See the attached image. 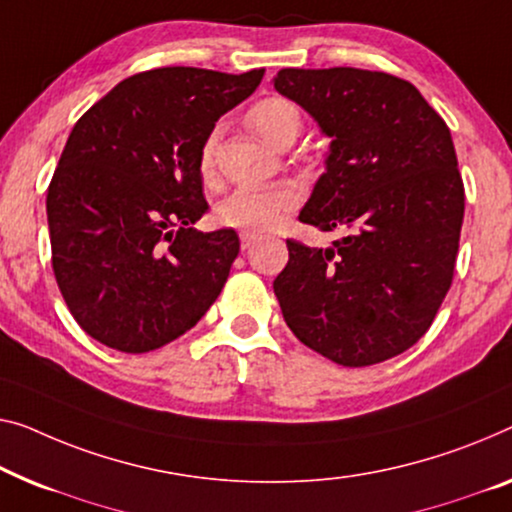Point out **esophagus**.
<instances>
[{"instance_id": "1", "label": "esophagus", "mask_w": 512, "mask_h": 512, "mask_svg": "<svg viewBox=\"0 0 512 512\" xmlns=\"http://www.w3.org/2000/svg\"><path fill=\"white\" fill-rule=\"evenodd\" d=\"M239 236H241V248L243 250H248L259 239V234H253V232H241Z\"/></svg>"}]
</instances>
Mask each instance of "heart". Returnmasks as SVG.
<instances>
[{
	"mask_svg": "<svg viewBox=\"0 0 512 512\" xmlns=\"http://www.w3.org/2000/svg\"><path fill=\"white\" fill-rule=\"evenodd\" d=\"M248 124L269 142L271 147L287 135H299L303 117L299 105L282 96H269L257 101L248 110ZM216 158V133H211L200 151V174L213 177ZM301 204V190L294 183H273V186H248L234 190L218 207V220L225 227L239 232H269L287 220L289 213Z\"/></svg>",
	"mask_w": 512,
	"mask_h": 512,
	"instance_id": "heart-1",
	"label": "heart"
}]
</instances>
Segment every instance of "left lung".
<instances>
[{"label": "left lung", "instance_id": "8db88e82", "mask_svg": "<svg viewBox=\"0 0 512 512\" xmlns=\"http://www.w3.org/2000/svg\"><path fill=\"white\" fill-rule=\"evenodd\" d=\"M273 87L331 137L326 172L299 213L331 248L287 239L273 280L305 347L345 368L407 352L453 282L464 183L453 137L411 82L363 68H282Z\"/></svg>", "mask_w": 512, "mask_h": 512}]
</instances>
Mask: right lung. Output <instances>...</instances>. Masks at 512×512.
<instances>
[{"instance_id":"add662e5","label":"right lung","mask_w":512,"mask_h":512,"mask_svg":"<svg viewBox=\"0 0 512 512\" xmlns=\"http://www.w3.org/2000/svg\"><path fill=\"white\" fill-rule=\"evenodd\" d=\"M264 68L137 73L82 114L48 188L61 296L91 338L144 354L193 329L239 255L234 230L197 232L207 213L200 151Z\"/></svg>"}]
</instances>
